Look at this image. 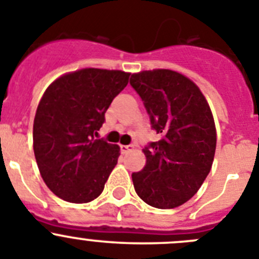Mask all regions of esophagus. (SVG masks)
I'll return each mask as SVG.
<instances>
[{
	"instance_id": "34e87169",
	"label": "esophagus",
	"mask_w": 259,
	"mask_h": 259,
	"mask_svg": "<svg viewBox=\"0 0 259 259\" xmlns=\"http://www.w3.org/2000/svg\"><path fill=\"white\" fill-rule=\"evenodd\" d=\"M120 150H121V153H127L129 151L133 150V146H124V144H121L120 146Z\"/></svg>"
}]
</instances>
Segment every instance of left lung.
Returning a JSON list of instances; mask_svg holds the SVG:
<instances>
[{"mask_svg":"<svg viewBox=\"0 0 259 259\" xmlns=\"http://www.w3.org/2000/svg\"><path fill=\"white\" fill-rule=\"evenodd\" d=\"M130 85L141 97L157 142L144 147L146 166L133 173L138 196L153 208L185 204L208 177L217 144L209 104L190 78L170 69L134 73Z\"/></svg>","mask_w":259,"mask_h":259,"instance_id":"8db88e82","label":"left lung"}]
</instances>
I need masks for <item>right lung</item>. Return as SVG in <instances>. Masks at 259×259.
Here are the masks:
<instances>
[{
  "instance_id": "obj_1",
  "label": "right lung",
  "mask_w": 259,
  "mask_h": 259,
  "mask_svg": "<svg viewBox=\"0 0 259 259\" xmlns=\"http://www.w3.org/2000/svg\"><path fill=\"white\" fill-rule=\"evenodd\" d=\"M129 76L86 68L64 74L44 93L33 122L34 157L44 182L60 199L83 204L103 191L120 148L95 137Z\"/></svg>"
}]
</instances>
